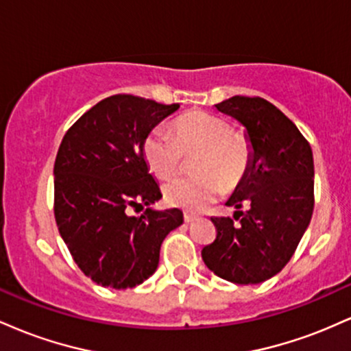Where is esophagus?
<instances>
[{
    "label": "esophagus",
    "instance_id": "34e87169",
    "mask_svg": "<svg viewBox=\"0 0 351 351\" xmlns=\"http://www.w3.org/2000/svg\"><path fill=\"white\" fill-rule=\"evenodd\" d=\"M184 223H195V221H198V216H195V215H189V213H184Z\"/></svg>",
    "mask_w": 351,
    "mask_h": 351
}]
</instances>
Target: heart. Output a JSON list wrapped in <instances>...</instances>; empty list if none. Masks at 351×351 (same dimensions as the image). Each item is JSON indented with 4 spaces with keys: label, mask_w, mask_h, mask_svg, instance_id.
<instances>
[{
    "label": "heart",
    "mask_w": 351,
    "mask_h": 351,
    "mask_svg": "<svg viewBox=\"0 0 351 351\" xmlns=\"http://www.w3.org/2000/svg\"><path fill=\"white\" fill-rule=\"evenodd\" d=\"M175 136L156 128L143 142V156L153 175L170 178L180 170L184 155L198 153L193 163L196 176L175 178L163 188L171 206L203 211L223 193L243 181L251 165V145L232 132L231 123L206 112H191L173 125Z\"/></svg>",
    "instance_id": "b5f03b06"
}]
</instances>
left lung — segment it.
<instances>
[{
	"label": "left lung",
	"instance_id": "1",
	"mask_svg": "<svg viewBox=\"0 0 351 351\" xmlns=\"http://www.w3.org/2000/svg\"><path fill=\"white\" fill-rule=\"evenodd\" d=\"M216 110L239 122L251 145V165L228 206L231 217H213L215 243L203 247L204 264L221 279L261 284L291 261L313 213V155L299 128L261 97H234ZM247 204V212L240 208Z\"/></svg>",
	"mask_w": 351,
	"mask_h": 351
}]
</instances>
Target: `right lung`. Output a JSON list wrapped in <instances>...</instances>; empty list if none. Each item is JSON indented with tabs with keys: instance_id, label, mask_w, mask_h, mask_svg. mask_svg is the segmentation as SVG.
<instances>
[{
	"instance_id": "obj_1",
	"label": "right lung",
	"mask_w": 351,
	"mask_h": 351,
	"mask_svg": "<svg viewBox=\"0 0 351 351\" xmlns=\"http://www.w3.org/2000/svg\"><path fill=\"white\" fill-rule=\"evenodd\" d=\"M180 108L136 95H112L87 110L64 135L54 163V216L80 271L102 287L127 289L158 267L168 232L183 224L180 209L158 211V183L143 142ZM128 206H147L128 217Z\"/></svg>"
}]
</instances>
